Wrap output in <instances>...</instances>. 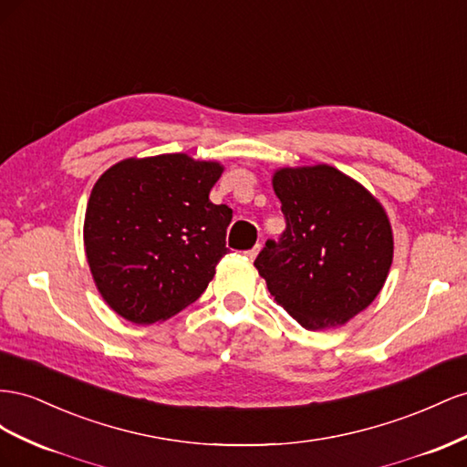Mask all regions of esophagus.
<instances>
[{"label":"esophagus","instance_id":"esophagus-1","mask_svg":"<svg viewBox=\"0 0 467 467\" xmlns=\"http://www.w3.org/2000/svg\"><path fill=\"white\" fill-rule=\"evenodd\" d=\"M258 252H260V244H256L254 248H250V250H246V252H244V254H246V258H248V260H254V258L258 256Z\"/></svg>","mask_w":467,"mask_h":467}]
</instances>
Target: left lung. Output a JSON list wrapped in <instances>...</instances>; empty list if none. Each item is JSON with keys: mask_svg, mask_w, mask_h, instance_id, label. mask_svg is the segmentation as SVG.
I'll return each instance as SVG.
<instances>
[{"mask_svg": "<svg viewBox=\"0 0 467 467\" xmlns=\"http://www.w3.org/2000/svg\"><path fill=\"white\" fill-rule=\"evenodd\" d=\"M285 231L254 265L277 305L307 330L348 323L378 297L393 260V233L378 199L337 168L274 174Z\"/></svg>", "mask_w": 467, "mask_h": 467, "instance_id": "left-lung-1", "label": "left lung"}]
</instances>
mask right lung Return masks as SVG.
<instances>
[{
    "mask_svg": "<svg viewBox=\"0 0 467 467\" xmlns=\"http://www.w3.org/2000/svg\"><path fill=\"white\" fill-rule=\"evenodd\" d=\"M217 162L188 154L127 158L96 182L84 244L101 297L137 325L166 321L207 289L233 209L211 203Z\"/></svg>",
    "mask_w": 467,
    "mask_h": 467,
    "instance_id": "add662e5",
    "label": "right lung"
}]
</instances>
